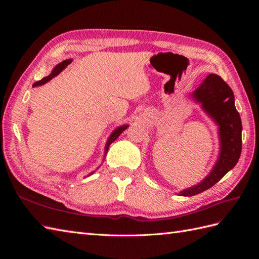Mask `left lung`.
<instances>
[{"label":"left lung","instance_id":"left-lung-1","mask_svg":"<svg viewBox=\"0 0 259 259\" xmlns=\"http://www.w3.org/2000/svg\"><path fill=\"white\" fill-rule=\"evenodd\" d=\"M192 96L219 125L222 148L210 174L197 186L180 192L185 197L201 193L218 183L238 163L242 150V122L229 85L219 75L209 74Z\"/></svg>","mask_w":259,"mask_h":259}]
</instances>
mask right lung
Listing matches in <instances>:
<instances>
[{"label": "right lung", "instance_id": "right-lung-1", "mask_svg": "<svg viewBox=\"0 0 259 259\" xmlns=\"http://www.w3.org/2000/svg\"><path fill=\"white\" fill-rule=\"evenodd\" d=\"M70 62H71V59H67V60H64L62 62H60V64H58L56 67L54 68V70L52 71V73L49 75V76H46V77H43L42 80H40V81H37V82H35L34 84H33V86H38V85H43V84H45L46 82H49V81H51L54 76H56V75H58L62 70H64ZM127 128V125H123V126H120V127H117L112 134H111V136L109 137V139H108V142H107V145H106V149H105V152L107 153V151H108V149H109V146H110L114 140L120 136V134H122V132L123 131H125ZM105 153V154H106ZM93 174V173H92Z\"/></svg>", "mask_w": 259, "mask_h": 259}]
</instances>
